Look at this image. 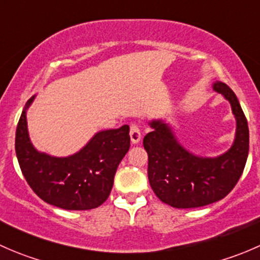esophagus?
Here are the masks:
<instances>
[{
    "label": "esophagus",
    "instance_id": "34e87169",
    "mask_svg": "<svg viewBox=\"0 0 260 260\" xmlns=\"http://www.w3.org/2000/svg\"><path fill=\"white\" fill-rule=\"evenodd\" d=\"M129 136H131V141H132V143H138L141 141V137H142V135H141V129H140V125L138 124H132L129 128Z\"/></svg>",
    "mask_w": 260,
    "mask_h": 260
}]
</instances>
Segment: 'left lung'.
Here are the masks:
<instances>
[{
	"label": "left lung",
	"instance_id": "obj_1",
	"mask_svg": "<svg viewBox=\"0 0 260 260\" xmlns=\"http://www.w3.org/2000/svg\"><path fill=\"white\" fill-rule=\"evenodd\" d=\"M214 90L232 104L237 118L234 145L216 158L193 156L175 140L171 129L153 120L152 132L143 138L148 153V180L157 198L172 208L191 209L209 205L224 199L242 176L249 152V128L234 91L216 81Z\"/></svg>",
	"mask_w": 260,
	"mask_h": 260
}]
</instances>
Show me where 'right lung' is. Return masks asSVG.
Here are the masks:
<instances>
[{
	"label": "right lung",
	"mask_w": 260,
	"mask_h": 260,
	"mask_svg": "<svg viewBox=\"0 0 260 260\" xmlns=\"http://www.w3.org/2000/svg\"><path fill=\"white\" fill-rule=\"evenodd\" d=\"M16 129L15 148L23 177L34 192L50 205L65 210H90L108 199L114 175L129 149V127L99 132L80 152L65 158L40 153L30 142L26 108Z\"/></svg>",
	"instance_id": "right-lung-1"
}]
</instances>
